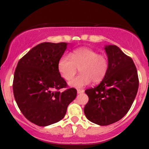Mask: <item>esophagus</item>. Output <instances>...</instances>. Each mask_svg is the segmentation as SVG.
<instances>
[{
  "label": "esophagus",
  "instance_id": "obj_1",
  "mask_svg": "<svg viewBox=\"0 0 149 149\" xmlns=\"http://www.w3.org/2000/svg\"><path fill=\"white\" fill-rule=\"evenodd\" d=\"M84 92V89H77V93L78 94H81V93Z\"/></svg>",
  "mask_w": 149,
  "mask_h": 149
}]
</instances>
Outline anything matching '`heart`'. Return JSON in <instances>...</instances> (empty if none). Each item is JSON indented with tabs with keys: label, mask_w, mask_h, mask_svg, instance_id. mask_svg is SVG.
Listing matches in <instances>:
<instances>
[{
	"label": "heart",
	"mask_w": 149,
	"mask_h": 149,
	"mask_svg": "<svg viewBox=\"0 0 149 149\" xmlns=\"http://www.w3.org/2000/svg\"><path fill=\"white\" fill-rule=\"evenodd\" d=\"M69 57L63 56L58 62V70L67 81L73 79L78 72L80 74L70 82V86L82 88L92 81L98 83L106 76L109 68V60L103 54H97L86 47L76 48L69 53Z\"/></svg>",
	"instance_id": "obj_1"
}]
</instances>
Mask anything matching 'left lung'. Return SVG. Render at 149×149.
I'll list each match as a JSON object with an SVG mask.
<instances>
[{
  "label": "left lung",
  "mask_w": 149,
  "mask_h": 149,
  "mask_svg": "<svg viewBox=\"0 0 149 149\" xmlns=\"http://www.w3.org/2000/svg\"><path fill=\"white\" fill-rule=\"evenodd\" d=\"M109 68L101 83L85 91L88 102L84 114L100 125L116 123L127 114L139 89L137 69L131 58L118 46L105 45Z\"/></svg>",
  "instance_id": "left-lung-1"
}]
</instances>
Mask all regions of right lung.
<instances>
[{"label": "right lung", "mask_w": 149, "mask_h": 149, "mask_svg": "<svg viewBox=\"0 0 149 149\" xmlns=\"http://www.w3.org/2000/svg\"><path fill=\"white\" fill-rule=\"evenodd\" d=\"M67 45L66 42L39 44L19 60L15 70V100L25 118L39 126L61 120L76 97V88L59 91L67 86L58 70Z\"/></svg>", "instance_id": "1"}]
</instances>
